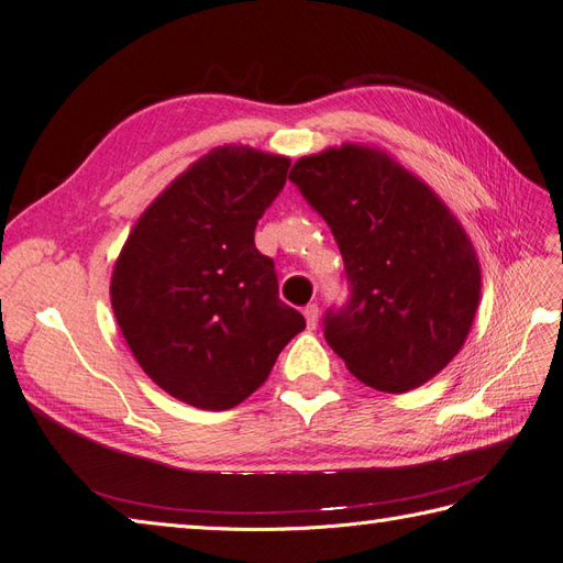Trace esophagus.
<instances>
[{
  "mask_svg": "<svg viewBox=\"0 0 563 563\" xmlns=\"http://www.w3.org/2000/svg\"><path fill=\"white\" fill-rule=\"evenodd\" d=\"M305 319H308V329H317V321H319V305L317 302H310L308 308L302 310Z\"/></svg>",
  "mask_w": 563,
  "mask_h": 563,
  "instance_id": "obj_1",
  "label": "esophagus"
}]
</instances>
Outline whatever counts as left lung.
<instances>
[{"label":"left lung","instance_id":"1","mask_svg":"<svg viewBox=\"0 0 563 563\" xmlns=\"http://www.w3.org/2000/svg\"><path fill=\"white\" fill-rule=\"evenodd\" d=\"M327 220L345 263L347 300L323 314V338L352 376L383 391L420 387L463 347L482 275L465 230L378 150L331 147L288 176Z\"/></svg>","mask_w":563,"mask_h":563}]
</instances>
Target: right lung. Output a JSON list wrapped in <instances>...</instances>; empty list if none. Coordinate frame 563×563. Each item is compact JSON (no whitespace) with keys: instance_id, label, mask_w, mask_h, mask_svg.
<instances>
[{"instance_id":"1","label":"right lung","mask_w":563,"mask_h":563,"mask_svg":"<svg viewBox=\"0 0 563 563\" xmlns=\"http://www.w3.org/2000/svg\"><path fill=\"white\" fill-rule=\"evenodd\" d=\"M288 166L251 147L211 150L150 203L114 265L119 329L147 376L185 404H242L305 329L253 242Z\"/></svg>"}]
</instances>
